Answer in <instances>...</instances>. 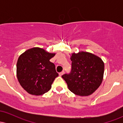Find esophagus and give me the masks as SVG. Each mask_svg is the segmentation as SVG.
<instances>
[{
    "label": "esophagus",
    "instance_id": "34e87169",
    "mask_svg": "<svg viewBox=\"0 0 123 123\" xmlns=\"http://www.w3.org/2000/svg\"><path fill=\"white\" fill-rule=\"evenodd\" d=\"M63 74H64V71H62L61 72H60V73H59V75H60V76H61L62 75H63Z\"/></svg>",
    "mask_w": 123,
    "mask_h": 123
}]
</instances>
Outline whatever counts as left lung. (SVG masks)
I'll return each mask as SVG.
<instances>
[{
	"instance_id": "8db88e82",
	"label": "left lung",
	"mask_w": 123,
	"mask_h": 123,
	"mask_svg": "<svg viewBox=\"0 0 123 123\" xmlns=\"http://www.w3.org/2000/svg\"><path fill=\"white\" fill-rule=\"evenodd\" d=\"M72 70L62 77L71 92L80 96L92 94L102 82L104 63L98 56L88 52L72 53Z\"/></svg>"
}]
</instances>
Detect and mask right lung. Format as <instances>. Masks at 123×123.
I'll list each match as a JSON object with an SVG mask.
<instances>
[{"label": "right lung", "instance_id": "add662e5", "mask_svg": "<svg viewBox=\"0 0 123 123\" xmlns=\"http://www.w3.org/2000/svg\"><path fill=\"white\" fill-rule=\"evenodd\" d=\"M55 55L43 49L33 47L19 56L17 63V76L26 92L40 95L50 90L54 80L58 76L55 65L50 61Z\"/></svg>", "mask_w": 123, "mask_h": 123}]
</instances>
